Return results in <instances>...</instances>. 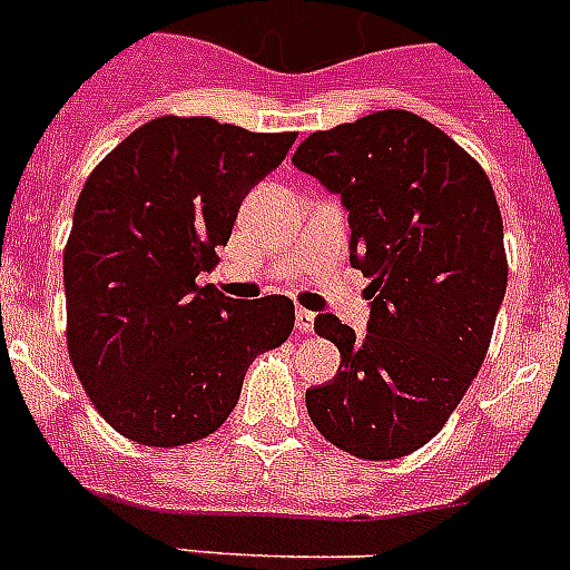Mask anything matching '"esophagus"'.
Listing matches in <instances>:
<instances>
[{
    "label": "esophagus",
    "instance_id": "esophagus-1",
    "mask_svg": "<svg viewBox=\"0 0 570 570\" xmlns=\"http://www.w3.org/2000/svg\"><path fill=\"white\" fill-rule=\"evenodd\" d=\"M295 324H298L301 333H313L315 313H309V309H298V313H295Z\"/></svg>",
    "mask_w": 570,
    "mask_h": 570
}]
</instances>
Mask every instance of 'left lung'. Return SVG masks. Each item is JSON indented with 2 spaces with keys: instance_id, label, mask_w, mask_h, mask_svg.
<instances>
[{
  "instance_id": "8db88e82",
  "label": "left lung",
  "mask_w": 570,
  "mask_h": 570,
  "mask_svg": "<svg viewBox=\"0 0 570 570\" xmlns=\"http://www.w3.org/2000/svg\"><path fill=\"white\" fill-rule=\"evenodd\" d=\"M293 165L342 194L351 263L371 281L365 336L336 315L315 318L342 365L307 391L309 420L353 458H405L443 429L490 351L507 289L490 176L409 109L313 132Z\"/></svg>"
}]
</instances>
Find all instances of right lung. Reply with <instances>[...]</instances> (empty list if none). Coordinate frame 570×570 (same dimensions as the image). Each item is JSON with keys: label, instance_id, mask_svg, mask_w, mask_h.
<instances>
[{"label": "right lung", "instance_id": "1", "mask_svg": "<svg viewBox=\"0 0 570 570\" xmlns=\"http://www.w3.org/2000/svg\"><path fill=\"white\" fill-rule=\"evenodd\" d=\"M295 132L161 115L124 138L80 190L63 252L66 344L98 414L141 446L214 434L243 376L295 327L284 295L237 301L199 284L252 185Z\"/></svg>", "mask_w": 570, "mask_h": 570}]
</instances>
